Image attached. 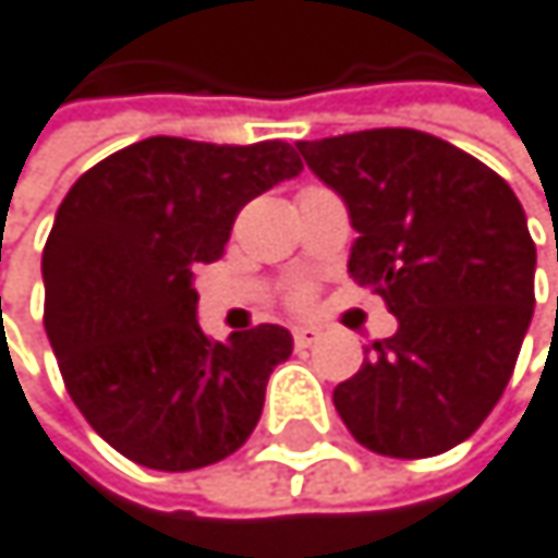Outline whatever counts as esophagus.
Segmentation results:
<instances>
[{"label":"esophagus","instance_id":"34e87169","mask_svg":"<svg viewBox=\"0 0 558 558\" xmlns=\"http://www.w3.org/2000/svg\"><path fill=\"white\" fill-rule=\"evenodd\" d=\"M320 341V328L317 325H298L294 328V344L298 348H311V344H317Z\"/></svg>","mask_w":558,"mask_h":558}]
</instances>
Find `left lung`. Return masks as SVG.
I'll use <instances>...</instances> for the list:
<instances>
[{
	"instance_id": "left-lung-1",
	"label": "left lung",
	"mask_w": 558,
	"mask_h": 558,
	"mask_svg": "<svg viewBox=\"0 0 558 558\" xmlns=\"http://www.w3.org/2000/svg\"><path fill=\"white\" fill-rule=\"evenodd\" d=\"M298 149L357 230L348 274L398 317L335 388V409L378 456H441L496 409L529 331L525 210L499 173L432 133L361 130Z\"/></svg>"
}]
</instances>
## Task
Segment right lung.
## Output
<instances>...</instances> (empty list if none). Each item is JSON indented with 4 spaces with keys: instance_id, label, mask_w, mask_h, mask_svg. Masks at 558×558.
<instances>
[{
    "instance_id": "right-lung-1",
    "label": "right lung",
    "mask_w": 558,
    "mask_h": 558,
    "mask_svg": "<svg viewBox=\"0 0 558 558\" xmlns=\"http://www.w3.org/2000/svg\"><path fill=\"white\" fill-rule=\"evenodd\" d=\"M304 170L294 146L149 136L86 170L43 251L46 335L93 432L157 472L214 465L251 438L281 325L207 341L194 270L220 260L233 217Z\"/></svg>"
}]
</instances>
